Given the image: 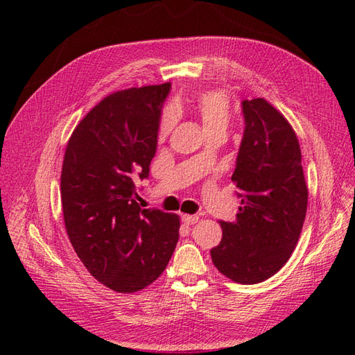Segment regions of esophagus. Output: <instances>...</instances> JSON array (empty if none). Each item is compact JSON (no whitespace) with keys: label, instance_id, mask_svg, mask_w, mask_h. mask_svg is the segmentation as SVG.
Here are the masks:
<instances>
[{"label":"esophagus","instance_id":"1","mask_svg":"<svg viewBox=\"0 0 355 355\" xmlns=\"http://www.w3.org/2000/svg\"><path fill=\"white\" fill-rule=\"evenodd\" d=\"M182 220H184L187 225H194L198 222V216L197 214H184V216H182Z\"/></svg>","mask_w":355,"mask_h":355}]
</instances>
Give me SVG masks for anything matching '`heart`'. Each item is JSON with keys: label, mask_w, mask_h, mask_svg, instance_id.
<instances>
[{"label": "heart", "mask_w": 355, "mask_h": 355, "mask_svg": "<svg viewBox=\"0 0 355 355\" xmlns=\"http://www.w3.org/2000/svg\"><path fill=\"white\" fill-rule=\"evenodd\" d=\"M194 111L202 124L204 132H227L231 123V102L227 93L220 90H207L197 96ZM178 124V112L168 106L159 116L158 136L167 137Z\"/></svg>", "instance_id": "obj_1"}]
</instances>
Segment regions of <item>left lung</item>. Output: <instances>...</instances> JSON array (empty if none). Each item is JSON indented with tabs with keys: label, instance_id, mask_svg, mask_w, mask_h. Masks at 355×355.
Here are the masks:
<instances>
[{
	"label": "left lung",
	"instance_id": "left-lung-1",
	"mask_svg": "<svg viewBox=\"0 0 355 355\" xmlns=\"http://www.w3.org/2000/svg\"><path fill=\"white\" fill-rule=\"evenodd\" d=\"M244 136L232 182L241 191L234 222L220 220L210 250L219 272L240 284L265 282L284 266L304 227L308 188L297 136L262 99L243 101Z\"/></svg>",
	"mask_w": 355,
	"mask_h": 355
}]
</instances>
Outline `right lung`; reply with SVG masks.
I'll return each mask as SVG.
<instances>
[{"label":"right lung","mask_w":355,"mask_h":355,"mask_svg":"<svg viewBox=\"0 0 355 355\" xmlns=\"http://www.w3.org/2000/svg\"><path fill=\"white\" fill-rule=\"evenodd\" d=\"M170 83L114 92L72 132L60 175L67 234L87 271L118 293L163 274L179 240L175 213L141 209L136 178L155 155L159 112Z\"/></svg>","instance_id":"1"}]
</instances>
